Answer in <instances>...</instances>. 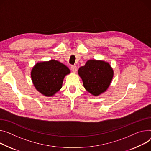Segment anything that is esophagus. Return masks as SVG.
I'll return each mask as SVG.
<instances>
[{
  "mask_svg": "<svg viewBox=\"0 0 151 151\" xmlns=\"http://www.w3.org/2000/svg\"><path fill=\"white\" fill-rule=\"evenodd\" d=\"M70 68H71L72 71L73 73H76L77 72V70H78V68L75 65H72L71 67H70Z\"/></svg>",
  "mask_w": 151,
  "mask_h": 151,
  "instance_id": "34e87169",
  "label": "esophagus"
}]
</instances>
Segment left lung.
I'll list each match as a JSON object with an SVG mask.
<instances>
[{
  "instance_id": "8db88e82",
  "label": "left lung",
  "mask_w": 151,
  "mask_h": 151,
  "mask_svg": "<svg viewBox=\"0 0 151 151\" xmlns=\"http://www.w3.org/2000/svg\"><path fill=\"white\" fill-rule=\"evenodd\" d=\"M78 73L83 79L84 88L93 95L104 92L113 78V70L108 63L90 60L79 68Z\"/></svg>"
}]
</instances>
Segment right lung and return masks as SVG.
I'll list each match as a JSON object with an SVG mask.
<instances>
[{
  "label": "right lung",
  "instance_id": "add662e5",
  "mask_svg": "<svg viewBox=\"0 0 151 151\" xmlns=\"http://www.w3.org/2000/svg\"><path fill=\"white\" fill-rule=\"evenodd\" d=\"M69 68L55 60L37 63L31 73L33 84L38 91L52 96L61 88L64 76L70 73Z\"/></svg>",
  "mask_w": 151,
  "mask_h": 151
}]
</instances>
